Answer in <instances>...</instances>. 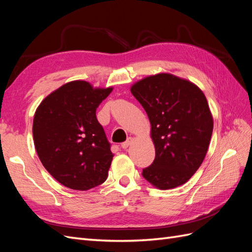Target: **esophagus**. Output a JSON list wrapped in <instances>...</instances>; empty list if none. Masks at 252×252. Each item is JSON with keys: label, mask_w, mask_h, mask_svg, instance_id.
<instances>
[{"label": "esophagus", "mask_w": 252, "mask_h": 252, "mask_svg": "<svg viewBox=\"0 0 252 252\" xmlns=\"http://www.w3.org/2000/svg\"><path fill=\"white\" fill-rule=\"evenodd\" d=\"M132 141H133V138H128L125 142H123V143L121 144V147L126 149V148L129 146V145H130V144L132 143Z\"/></svg>", "instance_id": "34e87169"}]
</instances>
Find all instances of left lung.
<instances>
[{"label":"left lung","mask_w":252,"mask_h":252,"mask_svg":"<svg viewBox=\"0 0 252 252\" xmlns=\"http://www.w3.org/2000/svg\"><path fill=\"white\" fill-rule=\"evenodd\" d=\"M131 94L147 113L156 146L155 161L143 169V178L159 189L185 184L203 163L213 129L202 90L159 73L135 83Z\"/></svg>","instance_id":"8db88e82"}]
</instances>
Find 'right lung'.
Instances as JSON below:
<instances>
[{
	"label": "right lung",
	"instance_id": "obj_1",
	"mask_svg": "<svg viewBox=\"0 0 252 252\" xmlns=\"http://www.w3.org/2000/svg\"><path fill=\"white\" fill-rule=\"evenodd\" d=\"M111 91L73 81L45 97L35 111L36 154L45 169L68 188L83 191L107 179L113 155L95 111Z\"/></svg>",
	"mask_w": 252,
	"mask_h": 252
}]
</instances>
